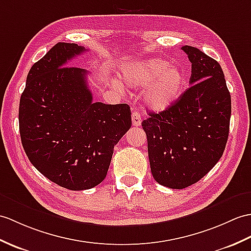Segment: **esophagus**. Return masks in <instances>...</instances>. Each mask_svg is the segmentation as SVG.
Instances as JSON below:
<instances>
[{
  "mask_svg": "<svg viewBox=\"0 0 251 251\" xmlns=\"http://www.w3.org/2000/svg\"><path fill=\"white\" fill-rule=\"evenodd\" d=\"M131 122H132V125L133 126H140L141 125V115L138 111H133L131 114Z\"/></svg>",
  "mask_w": 251,
  "mask_h": 251,
  "instance_id": "1",
  "label": "esophagus"
}]
</instances>
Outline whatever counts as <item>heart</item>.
Returning <instances> with one entry per match:
<instances>
[{"mask_svg":"<svg viewBox=\"0 0 251 251\" xmlns=\"http://www.w3.org/2000/svg\"><path fill=\"white\" fill-rule=\"evenodd\" d=\"M122 78L131 87L148 86L144 101L154 111L172 107L183 95L186 86L184 73L158 57L129 63L122 71Z\"/></svg>","mask_w":251,"mask_h":251,"instance_id":"obj_1","label":"heart"}]
</instances>
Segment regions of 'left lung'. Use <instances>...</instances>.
Masks as SVG:
<instances>
[{"instance_id":"1","label":"left lung","mask_w":251,"mask_h":251,"mask_svg":"<svg viewBox=\"0 0 251 251\" xmlns=\"http://www.w3.org/2000/svg\"><path fill=\"white\" fill-rule=\"evenodd\" d=\"M191 86L172 107L142 122L151 171L158 184L183 189L217 164L229 137L231 96L217 61L191 46Z\"/></svg>"}]
</instances>
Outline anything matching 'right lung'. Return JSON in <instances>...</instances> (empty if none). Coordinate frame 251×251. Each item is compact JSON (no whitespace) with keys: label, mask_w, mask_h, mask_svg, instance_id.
Instances as JSON below:
<instances>
[{"label":"right lung","mask_w":251,"mask_h":251,"mask_svg":"<svg viewBox=\"0 0 251 251\" xmlns=\"http://www.w3.org/2000/svg\"><path fill=\"white\" fill-rule=\"evenodd\" d=\"M84 51L77 44L52 47L31 67L19 104L28 160L51 182L71 190L102 182L114 145L131 126L128 104L93 102L89 73L66 66Z\"/></svg>","instance_id":"obj_1"}]
</instances>
